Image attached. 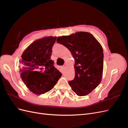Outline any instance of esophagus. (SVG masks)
<instances>
[{"instance_id": "esophagus-1", "label": "esophagus", "mask_w": 128, "mask_h": 128, "mask_svg": "<svg viewBox=\"0 0 128 128\" xmlns=\"http://www.w3.org/2000/svg\"><path fill=\"white\" fill-rule=\"evenodd\" d=\"M62 67V68H64L66 67V64H64V65Z\"/></svg>"}]
</instances>
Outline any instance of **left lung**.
<instances>
[{"instance_id": "8db88e82", "label": "left lung", "mask_w": 128, "mask_h": 128, "mask_svg": "<svg viewBox=\"0 0 128 128\" xmlns=\"http://www.w3.org/2000/svg\"><path fill=\"white\" fill-rule=\"evenodd\" d=\"M56 42L71 52L75 60V78L69 81L72 90L79 96L91 92L101 82L104 54L102 45L89 32H78L57 38Z\"/></svg>"}]
</instances>
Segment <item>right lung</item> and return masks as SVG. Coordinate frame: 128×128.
<instances>
[{
  "mask_svg": "<svg viewBox=\"0 0 128 128\" xmlns=\"http://www.w3.org/2000/svg\"><path fill=\"white\" fill-rule=\"evenodd\" d=\"M56 37H46L31 44L22 53L20 72L30 91L42 94L52 90L62 76L51 59Z\"/></svg>",
  "mask_w": 128,
  "mask_h": 128,
  "instance_id": "right-lung-1",
  "label": "right lung"
}]
</instances>
